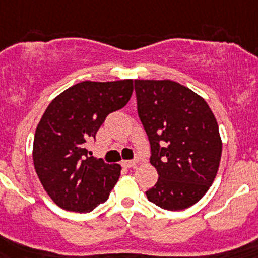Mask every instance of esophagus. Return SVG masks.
<instances>
[{
  "instance_id": "esophagus-1",
  "label": "esophagus",
  "mask_w": 258,
  "mask_h": 258,
  "mask_svg": "<svg viewBox=\"0 0 258 258\" xmlns=\"http://www.w3.org/2000/svg\"><path fill=\"white\" fill-rule=\"evenodd\" d=\"M137 161H122L121 165L124 166V167H126V169H133V167L137 166Z\"/></svg>"
}]
</instances>
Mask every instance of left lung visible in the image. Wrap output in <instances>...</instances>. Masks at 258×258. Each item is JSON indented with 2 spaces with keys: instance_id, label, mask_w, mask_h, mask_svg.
I'll list each match as a JSON object with an SVG mask.
<instances>
[{
  "instance_id": "8db88e82",
  "label": "left lung",
  "mask_w": 258,
  "mask_h": 258,
  "mask_svg": "<svg viewBox=\"0 0 258 258\" xmlns=\"http://www.w3.org/2000/svg\"><path fill=\"white\" fill-rule=\"evenodd\" d=\"M138 116L148 134L158 182L152 203L180 211L199 202L214 183L221 158L218 121L206 100L172 80H134Z\"/></svg>"
}]
</instances>
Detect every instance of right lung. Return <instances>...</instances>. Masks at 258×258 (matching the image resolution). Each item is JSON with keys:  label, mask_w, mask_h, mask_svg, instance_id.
Returning a JSON list of instances; mask_svg holds the SVG:
<instances>
[{"label": "right lung", "mask_w": 258, "mask_h": 258, "mask_svg": "<svg viewBox=\"0 0 258 258\" xmlns=\"http://www.w3.org/2000/svg\"><path fill=\"white\" fill-rule=\"evenodd\" d=\"M133 80L82 82L57 95L35 131L33 161L42 186L63 210L89 212L106 202L121 166L88 157L86 142L106 116L124 108Z\"/></svg>", "instance_id": "obj_1"}]
</instances>
